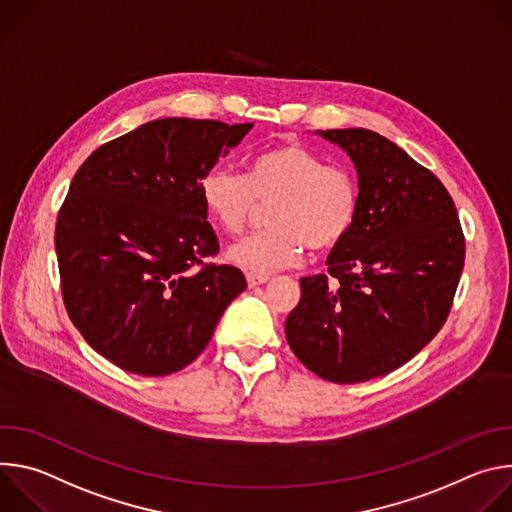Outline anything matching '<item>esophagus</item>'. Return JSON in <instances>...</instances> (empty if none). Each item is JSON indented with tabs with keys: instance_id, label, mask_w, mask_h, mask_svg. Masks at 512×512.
<instances>
[{
	"instance_id": "esophagus-1",
	"label": "esophagus",
	"mask_w": 512,
	"mask_h": 512,
	"mask_svg": "<svg viewBox=\"0 0 512 512\" xmlns=\"http://www.w3.org/2000/svg\"><path fill=\"white\" fill-rule=\"evenodd\" d=\"M271 277L269 275H257V273H247V283L249 287H257V285H263L267 283Z\"/></svg>"
}]
</instances>
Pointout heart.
Segmentation results:
<instances>
[{
    "label": "heart",
    "instance_id": "heart-1",
    "mask_svg": "<svg viewBox=\"0 0 512 512\" xmlns=\"http://www.w3.org/2000/svg\"><path fill=\"white\" fill-rule=\"evenodd\" d=\"M212 223L239 235L259 204L274 202L267 231L235 243L227 259L249 273H273L296 265L306 245L330 251L350 233L358 190L352 174L302 143H281L263 150L247 164V176L229 168L208 170L198 186Z\"/></svg>",
    "mask_w": 512,
    "mask_h": 512
}]
</instances>
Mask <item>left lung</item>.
I'll return each mask as SVG.
<instances>
[{
  "mask_svg": "<svg viewBox=\"0 0 512 512\" xmlns=\"http://www.w3.org/2000/svg\"><path fill=\"white\" fill-rule=\"evenodd\" d=\"M358 174V208L328 271L302 277L289 348L318 377L362 383L411 360L444 326L464 269L456 204L427 168L371 129L318 131Z\"/></svg>",
  "mask_w": 512,
  "mask_h": 512,
  "instance_id": "1",
  "label": "left lung"
}]
</instances>
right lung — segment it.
Returning a JSON list of instances; mask_svg holds the SVG:
<instances>
[{"label":"right lung","instance_id":"add662e5","mask_svg":"<svg viewBox=\"0 0 512 512\" xmlns=\"http://www.w3.org/2000/svg\"><path fill=\"white\" fill-rule=\"evenodd\" d=\"M253 123L166 117L103 143L70 182L54 247L83 338L127 373L166 377L206 348L247 281L218 253L200 180Z\"/></svg>","mask_w":512,"mask_h":512}]
</instances>
